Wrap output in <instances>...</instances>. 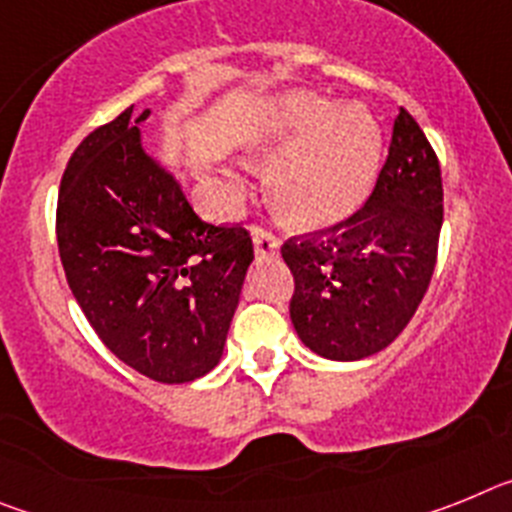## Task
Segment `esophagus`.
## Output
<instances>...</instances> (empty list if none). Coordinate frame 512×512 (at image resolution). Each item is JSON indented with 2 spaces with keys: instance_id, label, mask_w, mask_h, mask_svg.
I'll list each match as a JSON object with an SVG mask.
<instances>
[{
  "instance_id": "1",
  "label": "esophagus",
  "mask_w": 512,
  "mask_h": 512,
  "mask_svg": "<svg viewBox=\"0 0 512 512\" xmlns=\"http://www.w3.org/2000/svg\"><path fill=\"white\" fill-rule=\"evenodd\" d=\"M253 248H256V256H274V253H279L277 235L271 230L253 228Z\"/></svg>"
}]
</instances>
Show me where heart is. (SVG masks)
Wrapping results in <instances>:
<instances>
[{"mask_svg":"<svg viewBox=\"0 0 512 512\" xmlns=\"http://www.w3.org/2000/svg\"><path fill=\"white\" fill-rule=\"evenodd\" d=\"M248 158L269 174L271 197L289 223L330 228L372 194L382 130L364 104H336L315 92H287L248 133Z\"/></svg>","mask_w":512,"mask_h":512,"instance_id":"1","label":"heart"}]
</instances>
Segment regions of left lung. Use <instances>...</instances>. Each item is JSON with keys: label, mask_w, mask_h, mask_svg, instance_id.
Listing matches in <instances>:
<instances>
[{"label": "left lung", "mask_w": 512, "mask_h": 512, "mask_svg": "<svg viewBox=\"0 0 512 512\" xmlns=\"http://www.w3.org/2000/svg\"><path fill=\"white\" fill-rule=\"evenodd\" d=\"M441 223L438 156L400 110L369 200L343 223L284 241L282 259L295 277L289 318L302 343L333 361L390 346L431 284Z\"/></svg>", "instance_id": "8db88e82"}]
</instances>
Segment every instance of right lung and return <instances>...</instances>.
Listing matches in <instances>:
<instances>
[{"mask_svg": "<svg viewBox=\"0 0 512 512\" xmlns=\"http://www.w3.org/2000/svg\"><path fill=\"white\" fill-rule=\"evenodd\" d=\"M133 107L71 153L56 238L66 282L102 343L143 377L184 384L223 356L253 261L243 225L205 223L140 146Z\"/></svg>", "mask_w": 512, "mask_h": 512, "instance_id": "add662e5", "label": "right lung"}]
</instances>
